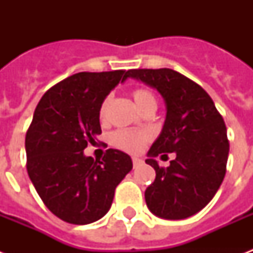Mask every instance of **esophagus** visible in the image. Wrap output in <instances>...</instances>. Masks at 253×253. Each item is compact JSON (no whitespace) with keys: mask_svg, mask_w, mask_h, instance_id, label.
<instances>
[{"mask_svg":"<svg viewBox=\"0 0 253 253\" xmlns=\"http://www.w3.org/2000/svg\"><path fill=\"white\" fill-rule=\"evenodd\" d=\"M132 164H134V168H136V167L142 166L143 160L139 158H132Z\"/></svg>","mask_w":253,"mask_h":253,"instance_id":"obj_1","label":"esophagus"}]
</instances>
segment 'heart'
Returning <instances> with one entry per match:
<instances>
[{"label": "heart", "mask_w": 253, "mask_h": 253, "mask_svg": "<svg viewBox=\"0 0 253 253\" xmlns=\"http://www.w3.org/2000/svg\"><path fill=\"white\" fill-rule=\"evenodd\" d=\"M132 99L140 111H143L148 106H156V98H155L154 93L147 89H142V87L135 89L132 91ZM109 102H110V98L106 97L99 106L98 114L101 119L105 118V115H106ZM148 140H150V132H147V131L118 130L113 132L110 138L113 146L119 150L126 151V152H131V154H136L139 151H142Z\"/></svg>", "instance_id": "b5f03b06"}]
</instances>
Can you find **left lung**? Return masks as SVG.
I'll use <instances>...</instances> for the list:
<instances>
[{"label":"left lung","mask_w":253,"mask_h":253,"mask_svg":"<svg viewBox=\"0 0 253 253\" xmlns=\"http://www.w3.org/2000/svg\"><path fill=\"white\" fill-rule=\"evenodd\" d=\"M127 77L156 89L167 107L162 132L147 154L146 163L156 172L144 193L147 206L163 219L194 215L212 200L226 174L230 144L223 118L200 85L173 69H131ZM164 152L176 155L167 169L154 160Z\"/></svg>","instance_id":"1"}]
</instances>
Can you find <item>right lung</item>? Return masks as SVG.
Instances as JSON below:
<instances>
[{"mask_svg":"<svg viewBox=\"0 0 253 253\" xmlns=\"http://www.w3.org/2000/svg\"><path fill=\"white\" fill-rule=\"evenodd\" d=\"M126 80V71L76 73L45 91L34 111L25 142L27 173L49 211L64 222L101 219L132 169L119 150H107L102 160L84 155L101 134V103Z\"/></svg>","mask_w":253,"mask_h":253,"instance_id":"obj_1","label":"right lung"}]
</instances>
